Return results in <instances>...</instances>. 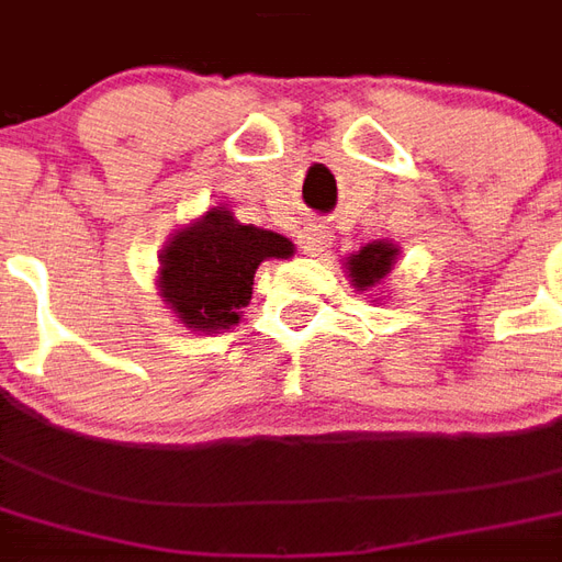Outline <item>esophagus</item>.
Masks as SVG:
<instances>
[{
	"label": "esophagus",
	"mask_w": 562,
	"mask_h": 562,
	"mask_svg": "<svg viewBox=\"0 0 562 562\" xmlns=\"http://www.w3.org/2000/svg\"><path fill=\"white\" fill-rule=\"evenodd\" d=\"M330 240H334V234H330L325 225H310V228L301 234V249H304L306 256H325L330 249Z\"/></svg>",
	"instance_id": "1"
}]
</instances>
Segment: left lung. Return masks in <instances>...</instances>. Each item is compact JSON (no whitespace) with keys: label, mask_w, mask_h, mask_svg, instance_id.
<instances>
[{"label":"left lung","mask_w":562,"mask_h":562,"mask_svg":"<svg viewBox=\"0 0 562 562\" xmlns=\"http://www.w3.org/2000/svg\"><path fill=\"white\" fill-rule=\"evenodd\" d=\"M397 246L389 240H373V244L361 246L355 256L346 258V273L358 292H370L373 285L385 280L394 268V258H397Z\"/></svg>","instance_id":"obj_1"}]
</instances>
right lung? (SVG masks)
<instances>
[{"mask_svg":"<svg viewBox=\"0 0 562 562\" xmlns=\"http://www.w3.org/2000/svg\"><path fill=\"white\" fill-rule=\"evenodd\" d=\"M292 252L289 237L244 225L232 210L210 207L159 252V292L186 328L216 334L240 322L258 265Z\"/></svg>","mask_w":562,"mask_h":562,"instance_id":"obj_1","label":"right lung"}]
</instances>
